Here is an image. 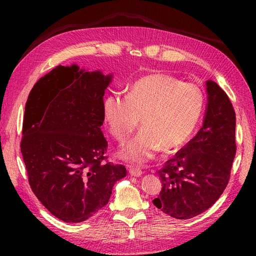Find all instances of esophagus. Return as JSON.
Instances as JSON below:
<instances>
[{"mask_svg": "<svg viewBox=\"0 0 256 256\" xmlns=\"http://www.w3.org/2000/svg\"><path fill=\"white\" fill-rule=\"evenodd\" d=\"M129 174H130L131 176L138 177V176L142 175V171H141V170H138V168H130V170H129Z\"/></svg>", "mask_w": 256, "mask_h": 256, "instance_id": "1", "label": "esophagus"}]
</instances>
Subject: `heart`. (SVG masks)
I'll use <instances>...</instances> for the list:
<instances>
[{
	"label": "heart",
	"mask_w": 256,
	"mask_h": 256,
	"mask_svg": "<svg viewBox=\"0 0 256 256\" xmlns=\"http://www.w3.org/2000/svg\"><path fill=\"white\" fill-rule=\"evenodd\" d=\"M204 104L202 92L192 83H182L166 74L138 79L128 95L111 92L102 111L110 134L124 143L138 126L142 131L128 142L118 156L134 164L154 158L161 150H176L189 140Z\"/></svg>",
	"instance_id": "heart-1"
}]
</instances>
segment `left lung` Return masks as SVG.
Wrapping results in <instances>:
<instances>
[{
    "label": "left lung",
    "mask_w": 256,
    "mask_h": 256,
    "mask_svg": "<svg viewBox=\"0 0 256 256\" xmlns=\"http://www.w3.org/2000/svg\"><path fill=\"white\" fill-rule=\"evenodd\" d=\"M203 126L159 170L162 189L154 205L176 219H191L212 207L228 184L236 154V115L228 96L206 81Z\"/></svg>",
    "instance_id": "obj_1"
}]
</instances>
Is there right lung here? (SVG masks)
Wrapping results in <instances>:
<instances>
[{"instance_id":"1","label":"right lung","mask_w":256,"mask_h":256,"mask_svg":"<svg viewBox=\"0 0 256 256\" xmlns=\"http://www.w3.org/2000/svg\"><path fill=\"white\" fill-rule=\"evenodd\" d=\"M112 78L60 65L36 82L28 98L20 146L28 182L42 204L67 223L97 214L127 175L124 166L102 162V104Z\"/></svg>"}]
</instances>
